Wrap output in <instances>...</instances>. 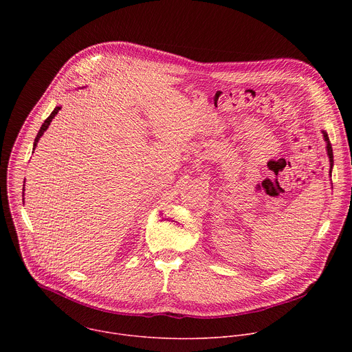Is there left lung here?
I'll list each match as a JSON object with an SVG mask.
<instances>
[{"label":"left lung","mask_w":352,"mask_h":352,"mask_svg":"<svg viewBox=\"0 0 352 352\" xmlns=\"http://www.w3.org/2000/svg\"><path fill=\"white\" fill-rule=\"evenodd\" d=\"M322 132H323V138H324V140H326V143H327L326 148H327V156H329V160H330V177H331V168H333V148H331V144H330V140H329L327 133H326L324 131H322Z\"/></svg>","instance_id":"8db88e82"}]
</instances>
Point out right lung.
<instances>
[{
	"label": "right lung",
	"mask_w": 352,
	"mask_h": 352,
	"mask_svg": "<svg viewBox=\"0 0 352 352\" xmlns=\"http://www.w3.org/2000/svg\"><path fill=\"white\" fill-rule=\"evenodd\" d=\"M60 110H61V107H56V109H54V111H53L52 114H50V117H48V118H47V120L44 121V124L41 125V128H40V131H38V133H37V136H36V139H34V144H33L34 147H36V144H37L38 139L41 138V135L44 133V131H45V129L48 128L50 122H52V121H53V118H54V117H56V116L58 114V111H60ZM34 147H33V150H34Z\"/></svg>",
	"instance_id": "1"
}]
</instances>
